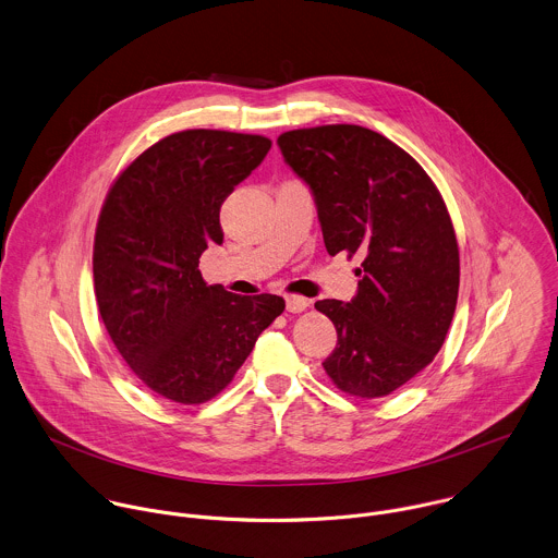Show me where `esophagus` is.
Masks as SVG:
<instances>
[{"instance_id": "esophagus-1", "label": "esophagus", "mask_w": 558, "mask_h": 558, "mask_svg": "<svg viewBox=\"0 0 558 558\" xmlns=\"http://www.w3.org/2000/svg\"><path fill=\"white\" fill-rule=\"evenodd\" d=\"M311 306V302L302 295H287V311L289 313H302Z\"/></svg>"}]
</instances>
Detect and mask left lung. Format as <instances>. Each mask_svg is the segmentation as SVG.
<instances>
[{
	"label": "left lung",
	"mask_w": 558,
	"mask_h": 558,
	"mask_svg": "<svg viewBox=\"0 0 558 558\" xmlns=\"http://www.w3.org/2000/svg\"><path fill=\"white\" fill-rule=\"evenodd\" d=\"M278 145L313 191L328 254L363 258L352 302L315 304L337 328L324 369L350 396H389L433 363L454 317L461 265L446 202L411 154L369 128H302Z\"/></svg>",
	"instance_id": "obj_1"
}]
</instances>
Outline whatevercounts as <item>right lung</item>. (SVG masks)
<instances>
[{"label":"right lung","mask_w":558,"mask_h":558,"mask_svg":"<svg viewBox=\"0 0 558 558\" xmlns=\"http://www.w3.org/2000/svg\"><path fill=\"white\" fill-rule=\"evenodd\" d=\"M269 147L260 134L175 132L138 154L104 199L97 308L123 361L165 400L202 404L221 393L284 311L280 295H234L197 269L202 252L223 241V199Z\"/></svg>","instance_id":"1"}]
</instances>
